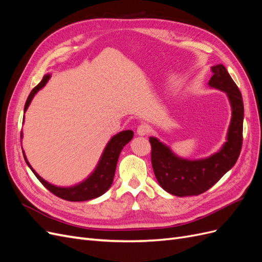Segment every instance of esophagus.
<instances>
[{
    "instance_id": "obj_1",
    "label": "esophagus",
    "mask_w": 262,
    "mask_h": 262,
    "mask_svg": "<svg viewBox=\"0 0 262 262\" xmlns=\"http://www.w3.org/2000/svg\"><path fill=\"white\" fill-rule=\"evenodd\" d=\"M147 132H148V128H147L146 125L141 124V125L138 126V129H137V134H138V136L144 137V136H146Z\"/></svg>"
}]
</instances>
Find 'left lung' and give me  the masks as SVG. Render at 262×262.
<instances>
[{
    "label": "left lung",
    "instance_id": "obj_1",
    "mask_svg": "<svg viewBox=\"0 0 262 262\" xmlns=\"http://www.w3.org/2000/svg\"><path fill=\"white\" fill-rule=\"evenodd\" d=\"M211 69L213 75L209 86L224 92L232 109L226 141L222 147L208 157L188 160L173 153L157 138H149L155 177L165 191L172 195L189 196L205 192L233 167L241 154L244 122L242 94L223 64Z\"/></svg>",
    "mask_w": 262,
    "mask_h": 262
}]
</instances>
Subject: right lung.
Wrapping results in <instances>:
<instances>
[{"label": "right lung", "mask_w": 262, "mask_h": 262, "mask_svg": "<svg viewBox=\"0 0 262 262\" xmlns=\"http://www.w3.org/2000/svg\"><path fill=\"white\" fill-rule=\"evenodd\" d=\"M50 76L51 74L49 73L46 74L41 80V82L30 92L29 96L26 100L25 108H24V114L26 113V110L28 109L31 100H33V98L35 97V95L39 92V90L42 89V87L47 84V82L49 81ZM24 119H25V116H24ZM20 138L23 139V132L20 134ZM132 138H133L132 130H124L115 134V136L108 141L107 145L105 146L104 150H102V154L99 158L96 167H95V169L91 172V175L87 176L83 181L70 187L55 186L45 180L42 177L38 175L33 167H31V165L29 164L24 150H23V154L31 171L35 173V176L38 178V180L40 181L41 184L53 194L68 201H73V202L87 201V200H92V199H95V198L102 195L110 187H112L119 155H120L122 148L132 140Z\"/></svg>", "instance_id": "1"}]
</instances>
